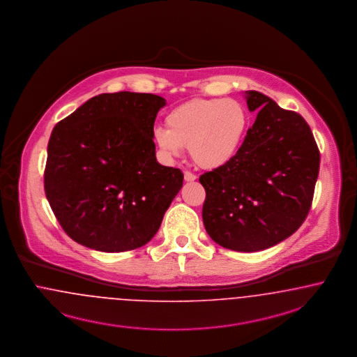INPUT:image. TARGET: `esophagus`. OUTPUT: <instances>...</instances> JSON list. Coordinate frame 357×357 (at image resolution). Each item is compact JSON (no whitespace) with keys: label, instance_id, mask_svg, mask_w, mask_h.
I'll return each mask as SVG.
<instances>
[{"label":"esophagus","instance_id":"esophagus-1","mask_svg":"<svg viewBox=\"0 0 357 357\" xmlns=\"http://www.w3.org/2000/svg\"><path fill=\"white\" fill-rule=\"evenodd\" d=\"M185 182H194L195 179H197V175L195 174H192V172H185Z\"/></svg>","mask_w":357,"mask_h":357}]
</instances>
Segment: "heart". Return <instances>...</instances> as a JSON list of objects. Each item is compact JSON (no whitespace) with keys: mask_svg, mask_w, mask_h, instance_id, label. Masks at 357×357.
Returning <instances> with one entry per match:
<instances>
[{"mask_svg":"<svg viewBox=\"0 0 357 357\" xmlns=\"http://www.w3.org/2000/svg\"><path fill=\"white\" fill-rule=\"evenodd\" d=\"M166 125L167 128L154 130V139L165 155L178 157L188 147L198 166L214 170L238 157L250 119L238 100L198 98L172 109Z\"/></svg>","mask_w":357,"mask_h":357,"instance_id":"b5f03b06","label":"heart"}]
</instances>
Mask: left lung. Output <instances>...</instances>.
Here are the masks:
<instances>
[{"label": "left lung", "instance_id": "left-lung-1", "mask_svg": "<svg viewBox=\"0 0 357 357\" xmlns=\"http://www.w3.org/2000/svg\"><path fill=\"white\" fill-rule=\"evenodd\" d=\"M257 112L231 163L200 175L206 190L203 223L219 245L255 252L283 242L310 213L320 153L301 115L270 97L245 91Z\"/></svg>", "mask_w": 357, "mask_h": 357}]
</instances>
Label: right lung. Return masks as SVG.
<instances>
[{
	"label": "right lung",
	"instance_id": "obj_1",
	"mask_svg": "<svg viewBox=\"0 0 357 357\" xmlns=\"http://www.w3.org/2000/svg\"><path fill=\"white\" fill-rule=\"evenodd\" d=\"M166 100L105 93L58 122L47 144L45 194L61 227L102 252L150 242L183 185L157 162L154 122Z\"/></svg>",
	"mask_w": 357,
	"mask_h": 357
}]
</instances>
